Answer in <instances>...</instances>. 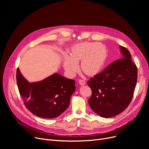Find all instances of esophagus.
Masks as SVG:
<instances>
[{
    "instance_id": "esophagus-1",
    "label": "esophagus",
    "mask_w": 149,
    "mask_h": 149,
    "mask_svg": "<svg viewBox=\"0 0 149 149\" xmlns=\"http://www.w3.org/2000/svg\"><path fill=\"white\" fill-rule=\"evenodd\" d=\"M79 83H80V85H81V86H83V85H85V84H86V81H84V80H79Z\"/></svg>"
}]
</instances>
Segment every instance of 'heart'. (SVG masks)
<instances>
[{"mask_svg":"<svg viewBox=\"0 0 149 149\" xmlns=\"http://www.w3.org/2000/svg\"><path fill=\"white\" fill-rule=\"evenodd\" d=\"M107 52L104 47L99 43L93 42L80 44L72 50L71 56L63 57V66L70 75H74L79 70V61L83 71L89 75L98 74L106 63Z\"/></svg>","mask_w":149,"mask_h":149,"instance_id":"b5f03b06","label":"heart"}]
</instances>
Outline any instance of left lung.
Returning <instances> with one entry per match:
<instances>
[{
    "mask_svg": "<svg viewBox=\"0 0 149 149\" xmlns=\"http://www.w3.org/2000/svg\"><path fill=\"white\" fill-rule=\"evenodd\" d=\"M120 48L121 58L88 81L92 89L88 103L93 112L104 118L118 115L128 107L137 81V68L130 52L121 45Z\"/></svg>",
    "mask_w": 149,
    "mask_h": 149,
    "instance_id": "1",
    "label": "left lung"
}]
</instances>
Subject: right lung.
Here are the masks:
<instances>
[{
	"instance_id": "obj_1",
	"label": "right lung",
	"mask_w": 149,
	"mask_h": 149,
	"mask_svg": "<svg viewBox=\"0 0 149 149\" xmlns=\"http://www.w3.org/2000/svg\"><path fill=\"white\" fill-rule=\"evenodd\" d=\"M16 79L26 107L43 118H56L65 111L75 91V81L58 73L40 81L29 83L17 68Z\"/></svg>"
}]
</instances>
